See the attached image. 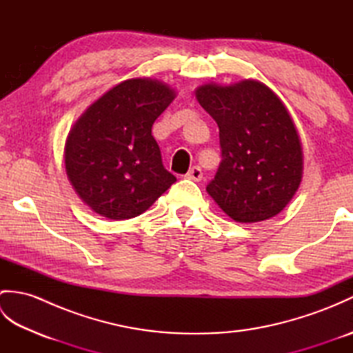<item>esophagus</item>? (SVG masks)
I'll return each instance as SVG.
<instances>
[{"label":"esophagus","instance_id":"1","mask_svg":"<svg viewBox=\"0 0 353 353\" xmlns=\"http://www.w3.org/2000/svg\"><path fill=\"white\" fill-rule=\"evenodd\" d=\"M201 177H203V171H201L200 167H192L188 172H186V179L194 182H200Z\"/></svg>","mask_w":353,"mask_h":353}]
</instances>
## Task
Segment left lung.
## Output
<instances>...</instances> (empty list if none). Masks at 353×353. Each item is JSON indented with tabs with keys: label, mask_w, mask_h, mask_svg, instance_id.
Instances as JSON below:
<instances>
[{
	"label": "left lung",
	"mask_w": 353,
	"mask_h": 353,
	"mask_svg": "<svg viewBox=\"0 0 353 353\" xmlns=\"http://www.w3.org/2000/svg\"><path fill=\"white\" fill-rule=\"evenodd\" d=\"M196 97L220 129L221 162L206 186L232 220L256 223L288 205L302 181V145L294 123L265 85L243 80L203 85Z\"/></svg>",
	"instance_id": "1"
}]
</instances>
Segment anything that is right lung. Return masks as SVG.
Segmentation results:
<instances>
[{"instance_id": "obj_1", "label": "right lung", "mask_w": 353, "mask_h": 353, "mask_svg": "<svg viewBox=\"0 0 353 353\" xmlns=\"http://www.w3.org/2000/svg\"><path fill=\"white\" fill-rule=\"evenodd\" d=\"M174 97L157 80H125L72 127L65 145L66 174L92 211L110 220L133 219L176 182L152 134Z\"/></svg>"}]
</instances>
